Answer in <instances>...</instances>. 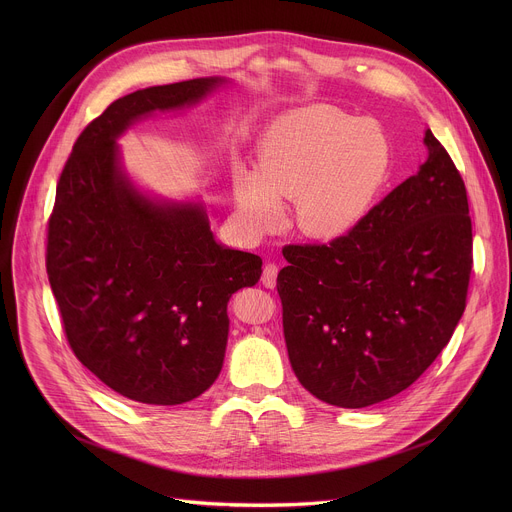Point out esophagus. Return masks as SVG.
Segmentation results:
<instances>
[{
    "label": "esophagus",
    "instance_id": "1",
    "mask_svg": "<svg viewBox=\"0 0 512 512\" xmlns=\"http://www.w3.org/2000/svg\"><path fill=\"white\" fill-rule=\"evenodd\" d=\"M277 265L275 263H267L265 267H263V275H261V283L265 285V287H269V289H273L275 285H277Z\"/></svg>",
    "mask_w": 512,
    "mask_h": 512
}]
</instances>
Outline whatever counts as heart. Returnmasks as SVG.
Here are the masks:
<instances>
[{
  "mask_svg": "<svg viewBox=\"0 0 512 512\" xmlns=\"http://www.w3.org/2000/svg\"><path fill=\"white\" fill-rule=\"evenodd\" d=\"M391 170L393 141L379 121L320 103L271 123L255 172L237 168L233 196L251 235L275 229L283 218L281 200H296L302 233L336 239L369 216Z\"/></svg>",
  "mask_w": 512,
  "mask_h": 512,
  "instance_id": "1",
  "label": "heart"
}]
</instances>
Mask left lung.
Wrapping results in <instances>:
<instances>
[{
	"label": "left lung",
	"instance_id": "obj_1",
	"mask_svg": "<svg viewBox=\"0 0 512 512\" xmlns=\"http://www.w3.org/2000/svg\"><path fill=\"white\" fill-rule=\"evenodd\" d=\"M427 160L348 235L287 245L277 275L283 336L298 381L360 409L413 385L466 308L472 221L464 180L427 129Z\"/></svg>",
	"mask_w": 512,
	"mask_h": 512
}]
</instances>
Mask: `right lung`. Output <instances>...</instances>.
<instances>
[{
  "label": "right lung",
  "instance_id": "obj_1",
  "mask_svg": "<svg viewBox=\"0 0 512 512\" xmlns=\"http://www.w3.org/2000/svg\"><path fill=\"white\" fill-rule=\"evenodd\" d=\"M227 79L141 89L79 135L56 186L46 271L75 356L115 393L148 405L202 395L223 369L235 291L261 257L218 243L202 202L139 192L117 137L154 111L200 103Z\"/></svg>",
  "mask_w": 512,
  "mask_h": 512
}]
</instances>
